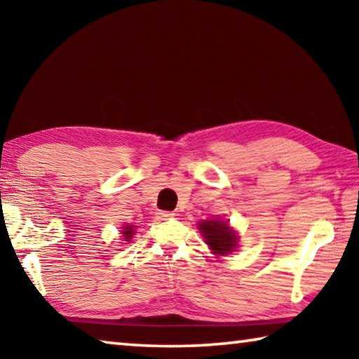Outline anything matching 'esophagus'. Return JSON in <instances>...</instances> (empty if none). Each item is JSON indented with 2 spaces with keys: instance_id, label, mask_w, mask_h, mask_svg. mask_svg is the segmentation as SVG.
<instances>
[{
  "instance_id": "34e87169",
  "label": "esophagus",
  "mask_w": 359,
  "mask_h": 359,
  "mask_svg": "<svg viewBox=\"0 0 359 359\" xmlns=\"http://www.w3.org/2000/svg\"><path fill=\"white\" fill-rule=\"evenodd\" d=\"M174 214L172 212H168V210H158L156 212V218L160 222H165V220H169V218H172Z\"/></svg>"
}]
</instances>
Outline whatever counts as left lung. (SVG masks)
<instances>
[{
	"label": "left lung",
	"mask_w": 359,
	"mask_h": 359,
	"mask_svg": "<svg viewBox=\"0 0 359 359\" xmlns=\"http://www.w3.org/2000/svg\"><path fill=\"white\" fill-rule=\"evenodd\" d=\"M201 234L204 236L205 244H208L214 253L226 255L236 247L238 238L233 233V229L229 228L228 223L209 220L199 224Z\"/></svg>",
	"instance_id": "1"
}]
</instances>
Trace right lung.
I'll return each mask as SVG.
<instances>
[{"label":"right lung","mask_w":359,"mask_h":359,"mask_svg":"<svg viewBox=\"0 0 359 359\" xmlns=\"http://www.w3.org/2000/svg\"><path fill=\"white\" fill-rule=\"evenodd\" d=\"M123 233H121V234H123V239L125 241H130L131 239V236L133 234H135V231H133V229H135V226H123Z\"/></svg>","instance_id":"1"}]
</instances>
